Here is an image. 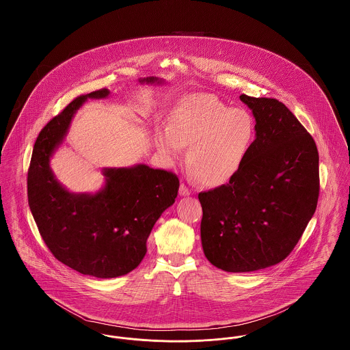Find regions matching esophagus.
I'll return each mask as SVG.
<instances>
[{"mask_svg":"<svg viewBox=\"0 0 350 350\" xmlns=\"http://www.w3.org/2000/svg\"><path fill=\"white\" fill-rule=\"evenodd\" d=\"M180 194L181 196H190L191 194V189L187 185H185L183 183L180 185Z\"/></svg>","mask_w":350,"mask_h":350,"instance_id":"obj_1","label":"esophagus"}]
</instances>
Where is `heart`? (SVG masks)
Listing matches in <instances>:
<instances>
[{
	"label": "heart",
	"mask_w": 350,
	"mask_h": 350,
	"mask_svg": "<svg viewBox=\"0 0 350 350\" xmlns=\"http://www.w3.org/2000/svg\"><path fill=\"white\" fill-rule=\"evenodd\" d=\"M256 137L250 111L231 109L207 94L191 96L177 107L169 130L157 136L159 148L178 160L189 146L186 163L204 185H219L241 167Z\"/></svg>",
	"instance_id": "1"
}]
</instances>
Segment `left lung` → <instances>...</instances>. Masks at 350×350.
I'll return each instance as SVG.
<instances>
[{"instance_id":"obj_1","label":"left lung","mask_w":350,"mask_h":350,"mask_svg":"<svg viewBox=\"0 0 350 350\" xmlns=\"http://www.w3.org/2000/svg\"><path fill=\"white\" fill-rule=\"evenodd\" d=\"M256 118V139L230 181L198 194L202 248L232 273L283 261L317 210L320 178L314 137L275 98L241 94Z\"/></svg>"}]
</instances>
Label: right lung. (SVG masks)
<instances>
[{
    "instance_id": "1",
    "label": "right lung",
    "mask_w": 350,
    "mask_h": 350,
    "mask_svg": "<svg viewBox=\"0 0 350 350\" xmlns=\"http://www.w3.org/2000/svg\"><path fill=\"white\" fill-rule=\"evenodd\" d=\"M107 94L103 88L79 96L52 118L36 137L27 172L29 206L47 248L64 265L97 278L127 274L142 262L156 220L180 187L177 174L147 165L105 169L106 186L94 196L68 193L55 180L50 156L73 114L86 98Z\"/></svg>"
}]
</instances>
